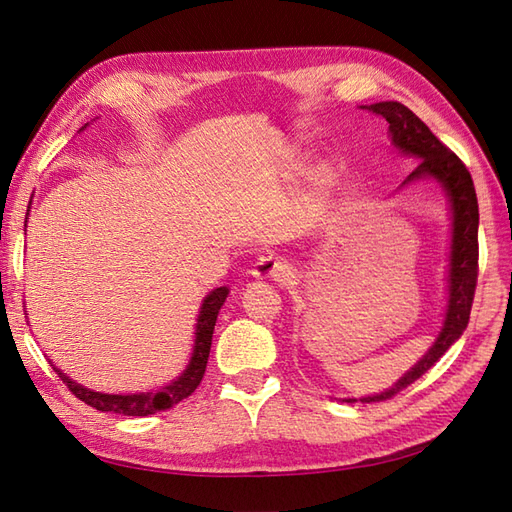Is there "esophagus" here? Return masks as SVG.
I'll return each mask as SVG.
<instances>
[{"label": "esophagus", "instance_id": "34e87169", "mask_svg": "<svg viewBox=\"0 0 512 512\" xmlns=\"http://www.w3.org/2000/svg\"><path fill=\"white\" fill-rule=\"evenodd\" d=\"M253 277L268 279V281H285L290 277V266H287V261H283L281 257L268 253L257 259V264L253 268Z\"/></svg>", "mask_w": 512, "mask_h": 512}]
</instances>
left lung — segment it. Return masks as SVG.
Masks as SVG:
<instances>
[{
  "label": "left lung",
  "instance_id": "obj_1",
  "mask_svg": "<svg viewBox=\"0 0 512 512\" xmlns=\"http://www.w3.org/2000/svg\"><path fill=\"white\" fill-rule=\"evenodd\" d=\"M368 112L381 116L389 123V138L393 147L402 155L419 160L404 183L426 179L437 181L439 188L448 196L452 212L448 305H445L441 331L426 355L398 383H393L381 393H374V396L359 398L361 402H381L396 396L398 391L426 374L467 329L478 281V199L474 181H471L465 164L409 108L398 101H378L368 106ZM346 402H357V398H348Z\"/></svg>",
  "mask_w": 512,
  "mask_h": 512
}]
</instances>
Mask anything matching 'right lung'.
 <instances>
[{"instance_id":"add662e5","label":"right lung","mask_w":512,"mask_h":512,"mask_svg":"<svg viewBox=\"0 0 512 512\" xmlns=\"http://www.w3.org/2000/svg\"><path fill=\"white\" fill-rule=\"evenodd\" d=\"M25 222H28V218H25ZM227 296H229L227 287H216V290H212L203 298L199 318H196L192 357L186 365V370H183L175 378V381H170L168 385L155 389V391L103 393V391H95V389H88L80 383H75L71 376H67L60 368H56L54 363L51 365H54V372L60 376V381L75 393V398H80L82 402L90 404L93 409H97L101 413H121V415H131V417H144V415H153L157 411H166V409H170V406L181 402L183 398H188L190 393L201 385L205 368H207V359H209V348H212V335H214L218 311L222 305H225Z\"/></svg>"}]
</instances>
